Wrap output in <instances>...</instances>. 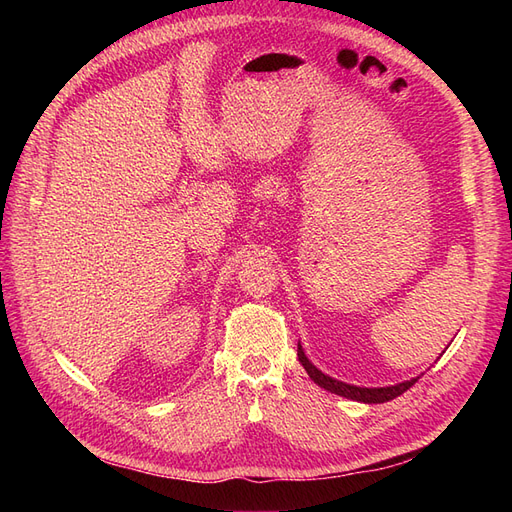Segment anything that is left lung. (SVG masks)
I'll list each match as a JSON object with an SVG mask.
<instances>
[{"label": "left lung", "instance_id": "obj_1", "mask_svg": "<svg viewBox=\"0 0 512 512\" xmlns=\"http://www.w3.org/2000/svg\"><path fill=\"white\" fill-rule=\"evenodd\" d=\"M297 354H299V361L301 365L305 367L307 376L312 378L318 386H322L324 391H331L335 395H342L346 399H354V401H363V404H384V401H391L395 397H399L401 393H406L410 386L416 382V378L412 380H406V382H399V384H393V386H380V389H367V386H354V384H346L342 380H335L327 374H322V371L307 359L301 344L297 348Z\"/></svg>", "mask_w": 512, "mask_h": 512}]
</instances>
